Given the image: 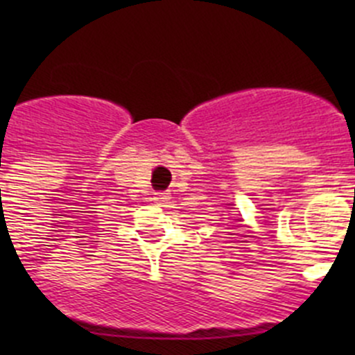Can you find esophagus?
Wrapping results in <instances>:
<instances>
[{
	"mask_svg": "<svg viewBox=\"0 0 355 355\" xmlns=\"http://www.w3.org/2000/svg\"><path fill=\"white\" fill-rule=\"evenodd\" d=\"M155 196H156L155 200H156L157 204H164V202H166L168 199H170V198H168V194H166V192H156Z\"/></svg>",
	"mask_w": 355,
	"mask_h": 355,
	"instance_id": "1",
	"label": "esophagus"
}]
</instances>
